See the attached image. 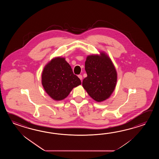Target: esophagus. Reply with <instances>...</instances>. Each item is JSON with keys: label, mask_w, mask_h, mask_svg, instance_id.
<instances>
[{"label": "esophagus", "mask_w": 159, "mask_h": 159, "mask_svg": "<svg viewBox=\"0 0 159 159\" xmlns=\"http://www.w3.org/2000/svg\"><path fill=\"white\" fill-rule=\"evenodd\" d=\"M78 77H79V78H80L81 80H82V75H78Z\"/></svg>", "instance_id": "esophagus-1"}]
</instances>
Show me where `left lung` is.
<instances>
[{
    "instance_id": "left-lung-1",
    "label": "left lung",
    "mask_w": 159,
    "mask_h": 159,
    "mask_svg": "<svg viewBox=\"0 0 159 159\" xmlns=\"http://www.w3.org/2000/svg\"><path fill=\"white\" fill-rule=\"evenodd\" d=\"M88 76L82 86L88 94L95 101H103L109 98L115 89L117 73L111 60L107 54L88 56L85 61Z\"/></svg>"
}]
</instances>
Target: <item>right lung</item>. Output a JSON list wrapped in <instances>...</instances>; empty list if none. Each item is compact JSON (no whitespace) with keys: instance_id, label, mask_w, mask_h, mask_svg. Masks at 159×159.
<instances>
[{"instance_id":"1","label":"right lung","mask_w":159,"mask_h":159,"mask_svg":"<svg viewBox=\"0 0 159 159\" xmlns=\"http://www.w3.org/2000/svg\"><path fill=\"white\" fill-rule=\"evenodd\" d=\"M41 82L45 91L56 101L67 97L72 89L81 84L65 58H53L44 67Z\"/></svg>"}]
</instances>
